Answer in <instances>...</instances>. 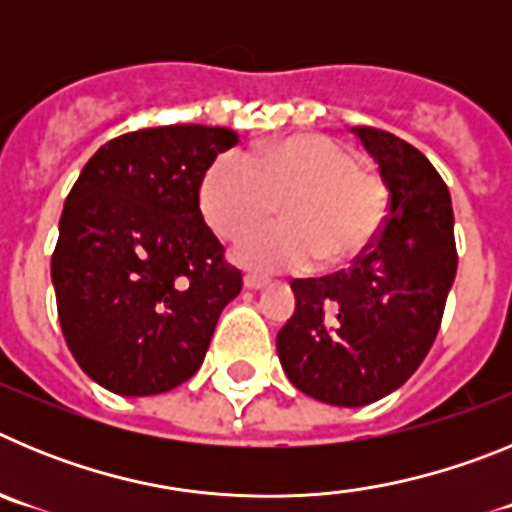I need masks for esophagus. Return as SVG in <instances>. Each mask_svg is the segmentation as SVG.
Segmentation results:
<instances>
[{
    "label": "esophagus",
    "mask_w": 512,
    "mask_h": 512,
    "mask_svg": "<svg viewBox=\"0 0 512 512\" xmlns=\"http://www.w3.org/2000/svg\"><path fill=\"white\" fill-rule=\"evenodd\" d=\"M266 284H269V279L259 277V274H246V277H243V287L246 289H264Z\"/></svg>",
    "instance_id": "34e87169"
}]
</instances>
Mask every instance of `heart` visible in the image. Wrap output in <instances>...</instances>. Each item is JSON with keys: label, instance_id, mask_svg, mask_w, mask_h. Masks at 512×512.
Here are the masks:
<instances>
[{"label": "heart", "instance_id": "obj_1", "mask_svg": "<svg viewBox=\"0 0 512 512\" xmlns=\"http://www.w3.org/2000/svg\"><path fill=\"white\" fill-rule=\"evenodd\" d=\"M284 223L248 235L235 256L264 271L302 269L315 256L343 264L374 243L387 217V189L359 158L328 135H292L256 151H225L205 171L200 207L228 241L274 215Z\"/></svg>", "mask_w": 512, "mask_h": 512}]
</instances>
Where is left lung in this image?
Listing matches in <instances>:
<instances>
[{"label": "left lung", "instance_id": "1", "mask_svg": "<svg viewBox=\"0 0 512 512\" xmlns=\"http://www.w3.org/2000/svg\"><path fill=\"white\" fill-rule=\"evenodd\" d=\"M379 164L390 212L348 271L295 279V312L277 333L297 390L361 408L408 382L431 351L456 277L449 187L418 148L377 128H351Z\"/></svg>", "mask_w": 512, "mask_h": 512}]
</instances>
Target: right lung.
Listing matches in <instances>:
<instances>
[{"instance_id":"1","label":"right lung","mask_w":512,"mask_h":512,"mask_svg":"<svg viewBox=\"0 0 512 512\" xmlns=\"http://www.w3.org/2000/svg\"><path fill=\"white\" fill-rule=\"evenodd\" d=\"M228 128L164 125L104 143L81 169L51 259L58 320L79 366L122 397L161 395L202 366L243 287L200 210Z\"/></svg>"}]
</instances>
